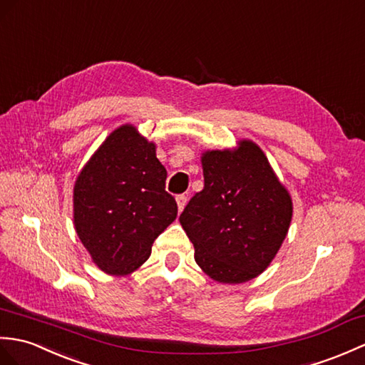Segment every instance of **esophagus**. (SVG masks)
<instances>
[{
  "label": "esophagus",
  "mask_w": 365,
  "mask_h": 365,
  "mask_svg": "<svg viewBox=\"0 0 365 365\" xmlns=\"http://www.w3.org/2000/svg\"><path fill=\"white\" fill-rule=\"evenodd\" d=\"M186 200H188V197H186L185 194H180V196L175 197V202H177V207H179V211H182L185 208Z\"/></svg>",
  "instance_id": "1"
}]
</instances>
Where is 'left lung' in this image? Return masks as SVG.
<instances>
[{
  "label": "left lung",
  "instance_id": "left-lung-1",
  "mask_svg": "<svg viewBox=\"0 0 365 365\" xmlns=\"http://www.w3.org/2000/svg\"><path fill=\"white\" fill-rule=\"evenodd\" d=\"M203 190L179 221L194 245V259L219 283L238 284L264 272L282 247L292 219V199L258 144L202 154Z\"/></svg>",
  "mask_w": 365,
  "mask_h": 365
}]
</instances>
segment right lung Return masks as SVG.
Masks as SVG:
<instances>
[{
  "label": "right lung",
  "mask_w": 365,
  "mask_h": 365,
  "mask_svg": "<svg viewBox=\"0 0 365 365\" xmlns=\"http://www.w3.org/2000/svg\"><path fill=\"white\" fill-rule=\"evenodd\" d=\"M166 169L155 144L124 124L108 135L74 183V228L93 262L106 274L127 275L150 255L152 244L175 221Z\"/></svg>",
  "instance_id": "1"
}]
</instances>
